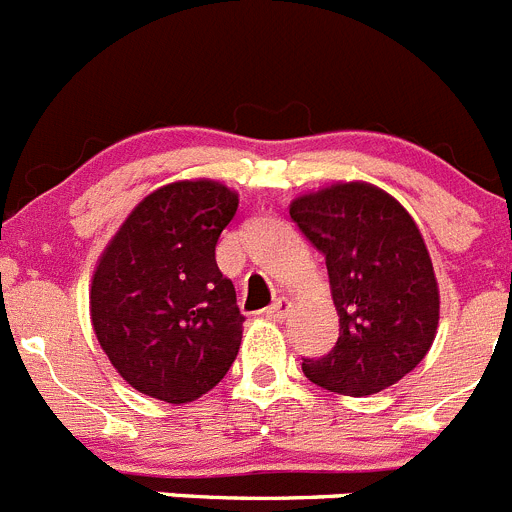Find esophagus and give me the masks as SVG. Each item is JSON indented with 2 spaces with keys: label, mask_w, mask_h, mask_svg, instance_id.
<instances>
[{
  "label": "esophagus",
  "mask_w": 512,
  "mask_h": 512,
  "mask_svg": "<svg viewBox=\"0 0 512 512\" xmlns=\"http://www.w3.org/2000/svg\"><path fill=\"white\" fill-rule=\"evenodd\" d=\"M289 310H292V302H289L287 297H277V300H274L269 307H266V318L284 320L289 315Z\"/></svg>",
  "instance_id": "esophagus-1"
}]
</instances>
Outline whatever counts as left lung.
Listing matches in <instances>:
<instances>
[{
	"mask_svg": "<svg viewBox=\"0 0 512 512\" xmlns=\"http://www.w3.org/2000/svg\"><path fill=\"white\" fill-rule=\"evenodd\" d=\"M289 215L325 256L341 325L333 351L302 361V372L338 395L387 390L423 361L438 330V282L418 225L366 182L300 194Z\"/></svg>",
	"mask_w": 512,
	"mask_h": 512,
	"instance_id": "left-lung-1",
	"label": "left lung"
}]
</instances>
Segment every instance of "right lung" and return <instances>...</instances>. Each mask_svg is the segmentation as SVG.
Here are the masks:
<instances>
[{"label":"right lung","instance_id":"add662e5","mask_svg":"<svg viewBox=\"0 0 512 512\" xmlns=\"http://www.w3.org/2000/svg\"><path fill=\"white\" fill-rule=\"evenodd\" d=\"M238 192L182 179L133 207L89 289L97 341L133 390L182 405L207 395L238 356L243 315L215 246Z\"/></svg>","mask_w":512,"mask_h":512}]
</instances>
